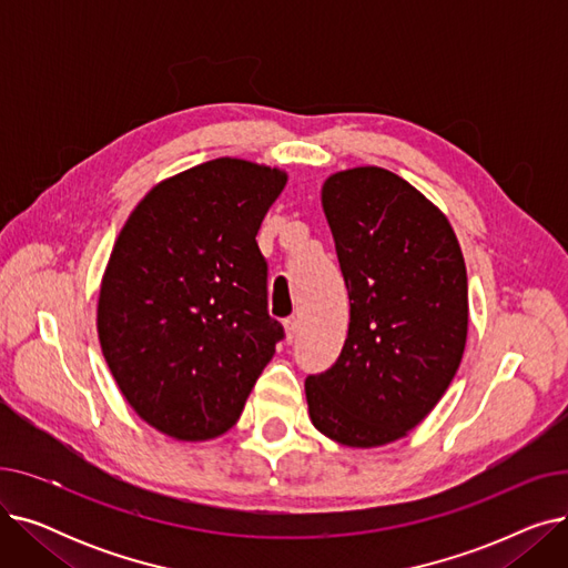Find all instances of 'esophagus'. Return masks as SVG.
I'll return each instance as SVG.
<instances>
[{"mask_svg":"<svg viewBox=\"0 0 568 568\" xmlns=\"http://www.w3.org/2000/svg\"><path fill=\"white\" fill-rule=\"evenodd\" d=\"M283 326H285V338H287V343H292V341L296 338V332H300V322H296V317H287V320L283 322Z\"/></svg>","mask_w":568,"mask_h":568,"instance_id":"34e87169","label":"esophagus"}]
</instances>
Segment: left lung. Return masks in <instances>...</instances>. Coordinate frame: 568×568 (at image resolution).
I'll return each instance as SVG.
<instances>
[{"mask_svg":"<svg viewBox=\"0 0 568 568\" xmlns=\"http://www.w3.org/2000/svg\"><path fill=\"white\" fill-rule=\"evenodd\" d=\"M349 329L332 368L306 377L313 426L347 446L389 444L419 426L460 366L467 272L439 209L384 168L322 186Z\"/></svg>","mask_w":568,"mask_h":568,"instance_id":"8db88e82","label":"left lung"}]
</instances>
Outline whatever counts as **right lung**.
<instances>
[{"label":"right lung","instance_id":"right-lung-1","mask_svg":"<svg viewBox=\"0 0 568 568\" xmlns=\"http://www.w3.org/2000/svg\"><path fill=\"white\" fill-rule=\"evenodd\" d=\"M285 182L276 168L206 161L149 191L116 236L101 349L140 419L170 437L230 430L285 336L255 242Z\"/></svg>","mask_w":568,"mask_h":568}]
</instances>
